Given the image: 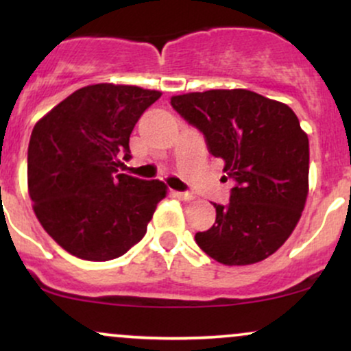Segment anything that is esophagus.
Listing matches in <instances>:
<instances>
[{"mask_svg": "<svg viewBox=\"0 0 351 351\" xmlns=\"http://www.w3.org/2000/svg\"><path fill=\"white\" fill-rule=\"evenodd\" d=\"M175 196L181 201H191L193 195L191 193H183V191H175Z\"/></svg>", "mask_w": 351, "mask_h": 351, "instance_id": "obj_1", "label": "esophagus"}]
</instances>
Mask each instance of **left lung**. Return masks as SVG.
<instances>
[{"label":"left lung","instance_id":"left-lung-1","mask_svg":"<svg viewBox=\"0 0 351 351\" xmlns=\"http://www.w3.org/2000/svg\"><path fill=\"white\" fill-rule=\"evenodd\" d=\"M171 106L198 127L236 181L229 206L195 239L224 265L261 263L299 223L308 195V136L285 104L245 88L173 95Z\"/></svg>","mask_w":351,"mask_h":351}]
</instances>
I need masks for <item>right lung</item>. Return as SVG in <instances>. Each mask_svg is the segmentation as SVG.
I'll return each mask as SVG.
<instances>
[{
	"label": "right lung",
	"instance_id": "right-lung-1",
	"mask_svg": "<svg viewBox=\"0 0 351 351\" xmlns=\"http://www.w3.org/2000/svg\"><path fill=\"white\" fill-rule=\"evenodd\" d=\"M160 90L92 84L34 125L27 148V191L44 231L72 256L110 261L147 232L167 184L119 171L130 134Z\"/></svg>",
	"mask_w": 351,
	"mask_h": 351
}]
</instances>
